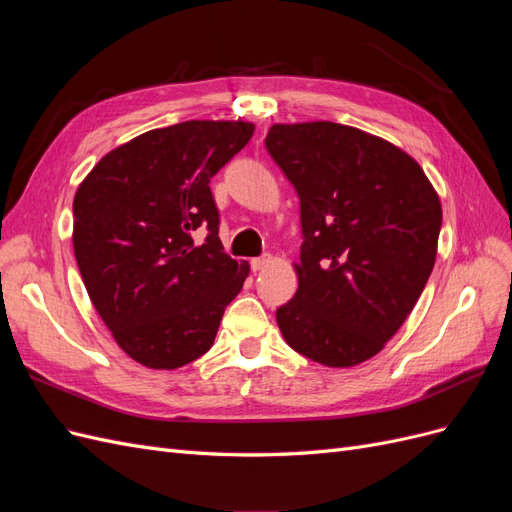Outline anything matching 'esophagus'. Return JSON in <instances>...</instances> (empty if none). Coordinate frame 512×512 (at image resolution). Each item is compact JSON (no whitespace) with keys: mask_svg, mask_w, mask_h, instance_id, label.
<instances>
[{"mask_svg":"<svg viewBox=\"0 0 512 512\" xmlns=\"http://www.w3.org/2000/svg\"><path fill=\"white\" fill-rule=\"evenodd\" d=\"M273 262V258L267 254V256H260V258H254L252 260V269L254 271H265L269 265Z\"/></svg>","mask_w":512,"mask_h":512,"instance_id":"34e87169","label":"esophagus"}]
</instances>
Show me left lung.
Instances as JSON below:
<instances>
[{"label":"left lung","mask_w":512,"mask_h":512,"mask_svg":"<svg viewBox=\"0 0 512 512\" xmlns=\"http://www.w3.org/2000/svg\"><path fill=\"white\" fill-rule=\"evenodd\" d=\"M301 198L299 288L277 309L286 344L324 367L376 356L436 265L440 196L408 153L333 121L273 123L265 141Z\"/></svg>","instance_id":"left-lung-1"}]
</instances>
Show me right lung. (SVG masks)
<instances>
[{
  "label": "right lung",
  "mask_w": 512,
  "mask_h": 512,
  "mask_svg": "<svg viewBox=\"0 0 512 512\" xmlns=\"http://www.w3.org/2000/svg\"><path fill=\"white\" fill-rule=\"evenodd\" d=\"M252 134L250 121L209 119L149 130L108 151L76 190V265L136 363L177 369L203 356L250 275L224 252L209 183ZM200 225L210 235L194 246Z\"/></svg>",
  "instance_id": "1"
}]
</instances>
